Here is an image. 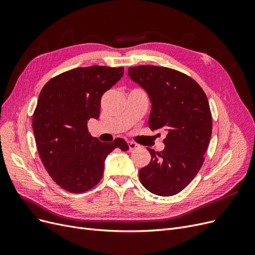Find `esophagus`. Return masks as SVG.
<instances>
[{
  "instance_id": "1",
  "label": "esophagus",
  "mask_w": 255,
  "mask_h": 255,
  "mask_svg": "<svg viewBox=\"0 0 255 255\" xmlns=\"http://www.w3.org/2000/svg\"><path fill=\"white\" fill-rule=\"evenodd\" d=\"M138 148H139V144H137V143L132 142V141H129V142H128V149H129L130 151H133V150L138 149Z\"/></svg>"
}]
</instances>
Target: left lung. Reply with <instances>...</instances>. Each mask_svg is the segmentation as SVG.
Instances as JSON below:
<instances>
[{
  "label": "left lung",
  "mask_w": 255,
  "mask_h": 255,
  "mask_svg": "<svg viewBox=\"0 0 255 255\" xmlns=\"http://www.w3.org/2000/svg\"><path fill=\"white\" fill-rule=\"evenodd\" d=\"M128 75L150 97V128L167 130L163 151L148 148L151 161L139 170V180L154 195L179 194L202 167L210 143L213 125L205 92L190 76L167 67H129Z\"/></svg>",
  "instance_id": "1"
}]
</instances>
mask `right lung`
I'll return each mask as SVG.
<instances>
[{
	"instance_id": "right-lung-1",
	"label": "right lung",
	"mask_w": 255,
	"mask_h": 255,
	"mask_svg": "<svg viewBox=\"0 0 255 255\" xmlns=\"http://www.w3.org/2000/svg\"><path fill=\"white\" fill-rule=\"evenodd\" d=\"M125 69L104 66L75 68L54 76L40 91L33 115V132L44 168L58 186L80 194L102 179L104 160L116 148L128 150L122 138L101 142L88 132L98 119L101 98Z\"/></svg>"
}]
</instances>
